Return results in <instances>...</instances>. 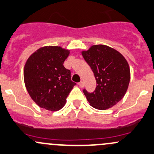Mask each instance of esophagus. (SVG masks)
I'll return each mask as SVG.
<instances>
[{
	"label": "esophagus",
	"mask_w": 154,
	"mask_h": 154,
	"mask_svg": "<svg viewBox=\"0 0 154 154\" xmlns=\"http://www.w3.org/2000/svg\"><path fill=\"white\" fill-rule=\"evenodd\" d=\"M78 85H79V86L80 87V88H82V87L84 86V82H82V81H81V82H80L78 83Z\"/></svg>",
	"instance_id": "34e87169"
}]
</instances>
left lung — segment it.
<instances>
[{
	"label": "left lung",
	"instance_id": "1",
	"mask_svg": "<svg viewBox=\"0 0 154 154\" xmlns=\"http://www.w3.org/2000/svg\"><path fill=\"white\" fill-rule=\"evenodd\" d=\"M82 55L93 71L97 80L94 91L83 90L92 107L106 110L115 106L125 94L131 78L125 58L114 48L106 45H94Z\"/></svg>",
	"mask_w": 154,
	"mask_h": 154
}]
</instances>
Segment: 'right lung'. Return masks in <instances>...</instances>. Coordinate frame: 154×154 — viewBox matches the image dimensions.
Wrapping results in <instances>:
<instances>
[{
  "label": "right lung",
  "instance_id": "obj_1",
  "mask_svg": "<svg viewBox=\"0 0 154 154\" xmlns=\"http://www.w3.org/2000/svg\"><path fill=\"white\" fill-rule=\"evenodd\" d=\"M69 53L60 46H44L27 60L24 82L31 98L40 108L51 111L61 109L76 85L71 80L70 70L63 66Z\"/></svg>",
  "mask_w": 154,
  "mask_h": 154
}]
</instances>
